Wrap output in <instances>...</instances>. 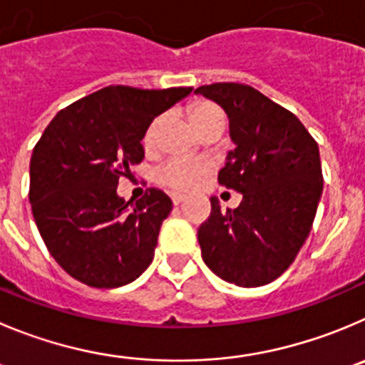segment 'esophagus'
<instances>
[{
	"mask_svg": "<svg viewBox=\"0 0 365 365\" xmlns=\"http://www.w3.org/2000/svg\"><path fill=\"white\" fill-rule=\"evenodd\" d=\"M171 200H173V203H175V205H180V203L185 202V196H182V194H173Z\"/></svg>",
	"mask_w": 365,
	"mask_h": 365,
	"instance_id": "obj_1",
	"label": "esophagus"
}]
</instances>
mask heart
I'll list each match as a JSON object with an SVG mask.
<instances>
[{"mask_svg": "<svg viewBox=\"0 0 365 365\" xmlns=\"http://www.w3.org/2000/svg\"><path fill=\"white\" fill-rule=\"evenodd\" d=\"M187 115H189L190 124L194 125L196 131L202 129L205 124H209V122L216 120V118H223L221 110L217 106H214L212 102H196V104L190 106ZM162 122L163 117L153 118L151 124L145 129L142 144H144L148 151L156 145V138H158ZM207 173H209V167L203 162H198V160H171L163 167H160L158 173H156V178H158L160 183L169 187V189L178 190V192H187V190L196 189L207 178Z\"/></svg>", "mask_w": 365, "mask_h": 365, "instance_id": "obj_1", "label": "heart"}]
</instances>
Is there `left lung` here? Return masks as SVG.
<instances>
[{"label": "left lung", "mask_w": 365, "mask_h": 365, "mask_svg": "<svg viewBox=\"0 0 365 365\" xmlns=\"http://www.w3.org/2000/svg\"><path fill=\"white\" fill-rule=\"evenodd\" d=\"M194 93L220 104L236 144L217 182L243 194L221 212L217 198L198 229L202 257L227 282L263 286L294 263L322 196L319 145L302 122L247 84L216 83Z\"/></svg>", "instance_id": "obj_1"}]
</instances>
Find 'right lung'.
I'll list each match as a JSON object with an SVG mask.
<instances>
[{"instance_id": "1", "label": "right lung", "mask_w": 365, "mask_h": 365, "mask_svg": "<svg viewBox=\"0 0 365 365\" xmlns=\"http://www.w3.org/2000/svg\"><path fill=\"white\" fill-rule=\"evenodd\" d=\"M192 88L108 86L61 110L30 158V205L44 245L64 272L93 288L135 281L155 257L171 198L149 189L133 205L118 178L144 160L151 120Z\"/></svg>"}]
</instances>
